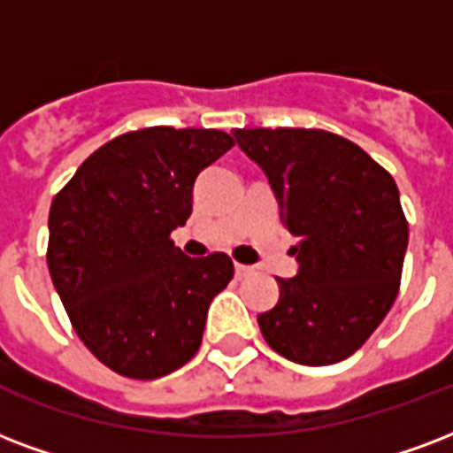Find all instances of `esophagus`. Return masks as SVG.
<instances>
[{
	"mask_svg": "<svg viewBox=\"0 0 453 453\" xmlns=\"http://www.w3.org/2000/svg\"><path fill=\"white\" fill-rule=\"evenodd\" d=\"M234 273H237V278H247L254 273V265H244V264H234Z\"/></svg>",
	"mask_w": 453,
	"mask_h": 453,
	"instance_id": "34e87169",
	"label": "esophagus"
}]
</instances>
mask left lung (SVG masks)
Listing matches in <instances>:
<instances>
[{"label":"left lung","instance_id":"1","mask_svg":"<svg viewBox=\"0 0 453 453\" xmlns=\"http://www.w3.org/2000/svg\"><path fill=\"white\" fill-rule=\"evenodd\" d=\"M265 173L295 234V278L258 316L265 342L302 365L349 358L392 309L409 244L395 178L340 134L303 127L234 130Z\"/></svg>","mask_w":453,"mask_h":453}]
</instances>
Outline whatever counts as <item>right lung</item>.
<instances>
[{
    "mask_svg": "<svg viewBox=\"0 0 453 453\" xmlns=\"http://www.w3.org/2000/svg\"><path fill=\"white\" fill-rule=\"evenodd\" d=\"M233 144L199 127L126 133L85 158L51 202V282L78 337L119 375L164 378L202 344L233 261L185 257L171 233L192 213L196 175Z\"/></svg>",
    "mask_w": 453,
    "mask_h": 453,
    "instance_id": "obj_1",
    "label": "right lung"
}]
</instances>
